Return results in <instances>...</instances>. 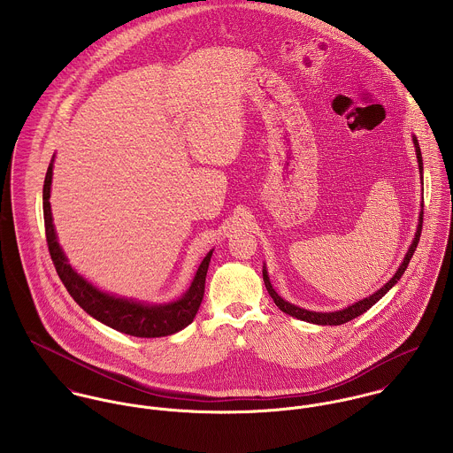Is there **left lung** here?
Returning a JSON list of instances; mask_svg holds the SVG:
<instances>
[{
  "mask_svg": "<svg viewBox=\"0 0 453 453\" xmlns=\"http://www.w3.org/2000/svg\"><path fill=\"white\" fill-rule=\"evenodd\" d=\"M413 144H415V153H417V160H418V173H420V176H422V173H424L422 153H420V146H418V141H417V137H415V135H413ZM422 221H424V196H422V203H420V214H418V225H417L415 237H413V241H411V244H410L408 253L404 255V258L401 261L399 268L395 270V273L388 279V282H386L379 291H375V293H373V295H370L368 298H363V300H359V302H356V303H352V305H349V307H345V309H342V311H334V312H314V311L300 309V307H296V305H293V303H289V302L282 300V298L275 293V289L272 288V284H270L266 266H263V280H265V288H266L268 295L272 296L273 303H275V305H277L284 314H289L291 318H296V319H300V321H307V323L321 324V326H338V324L349 323V321L356 319L357 316L365 314L368 309H372V307H373V305H375V303H377V302H379V300L388 293V289H390V288H392V286L401 279V275L404 273V270H406V266H408L410 259H411L413 253H415V250H417V246H418L420 234H422Z\"/></svg>",
  "mask_w": 453,
  "mask_h": 453,
  "instance_id": "8db88e82",
  "label": "left lung"
}]
</instances>
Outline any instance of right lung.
Wrapping results in <instances>:
<instances>
[{"label":"right lung","instance_id":"right-lung-1","mask_svg":"<svg viewBox=\"0 0 453 453\" xmlns=\"http://www.w3.org/2000/svg\"><path fill=\"white\" fill-rule=\"evenodd\" d=\"M52 169L54 158L47 169L45 183H43V218H45V234L49 251L54 261V266L73 300L94 319L106 324L120 333L139 338H157L167 336L181 331L194 321L195 314L203 298L205 275L209 268V261L212 257V250L202 259L192 286L188 291L174 302L169 303H146L132 298L115 296L101 291L87 279H83L65 258L63 248L58 242L52 209H50V187H52Z\"/></svg>","mask_w":453,"mask_h":453}]
</instances>
